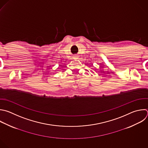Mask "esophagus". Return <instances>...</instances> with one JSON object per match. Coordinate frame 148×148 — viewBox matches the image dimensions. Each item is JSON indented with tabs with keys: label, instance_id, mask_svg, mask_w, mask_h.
I'll return each mask as SVG.
<instances>
[{
	"label": "esophagus",
	"instance_id": "esophagus-1",
	"mask_svg": "<svg viewBox=\"0 0 148 148\" xmlns=\"http://www.w3.org/2000/svg\"><path fill=\"white\" fill-rule=\"evenodd\" d=\"M77 59H78V58H77Z\"/></svg>",
	"mask_w": 148,
	"mask_h": 148
}]
</instances>
